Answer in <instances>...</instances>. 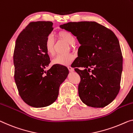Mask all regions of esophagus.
<instances>
[{
	"instance_id": "34e87169",
	"label": "esophagus",
	"mask_w": 133,
	"mask_h": 133,
	"mask_svg": "<svg viewBox=\"0 0 133 133\" xmlns=\"http://www.w3.org/2000/svg\"><path fill=\"white\" fill-rule=\"evenodd\" d=\"M67 68H68L69 70L70 71V72H74V69L72 68V67H71V66H68V67H67Z\"/></svg>"
}]
</instances>
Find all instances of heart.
Returning a JSON list of instances; mask_svg holds the SVG:
<instances>
[{
    "mask_svg": "<svg viewBox=\"0 0 133 133\" xmlns=\"http://www.w3.org/2000/svg\"><path fill=\"white\" fill-rule=\"evenodd\" d=\"M59 37L66 41L69 44L73 45L75 42L74 36L70 31L62 30L58 33ZM44 46L47 54L49 55H53L55 53L54 51V39L52 35H49L45 39ZM75 55L72 53H68L66 54L58 55L53 59L52 63L54 64H60L66 66L70 64L74 60Z\"/></svg>",
    "mask_w": 133,
    "mask_h": 133,
    "instance_id": "1",
    "label": "heart"
}]
</instances>
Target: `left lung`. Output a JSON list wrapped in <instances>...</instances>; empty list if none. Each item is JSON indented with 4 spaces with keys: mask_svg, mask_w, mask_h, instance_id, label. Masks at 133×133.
Wrapping results in <instances>:
<instances>
[{
    "mask_svg": "<svg viewBox=\"0 0 133 133\" xmlns=\"http://www.w3.org/2000/svg\"><path fill=\"white\" fill-rule=\"evenodd\" d=\"M60 27L76 36L81 44L78 60L73 63V67H76L75 72L81 77L78 86L81 100L92 108L106 106L120 90L122 55L117 37L95 21L69 22ZM77 67L85 69L82 71Z\"/></svg>",
    "mask_w": 133,
    "mask_h": 133,
    "instance_id": "obj_1",
    "label": "left lung"
}]
</instances>
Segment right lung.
Instances as JSON below:
<instances>
[{"instance_id":"add662e5","label":"right lung","mask_w":133,"mask_h":133,"mask_svg":"<svg viewBox=\"0 0 133 133\" xmlns=\"http://www.w3.org/2000/svg\"><path fill=\"white\" fill-rule=\"evenodd\" d=\"M52 25L51 21L30 23L16 40L15 82L23 100L34 108L53 103L58 97L60 85L69 74L68 69L59 64L45 70L51 61L44 42L52 31Z\"/></svg>"}]
</instances>
